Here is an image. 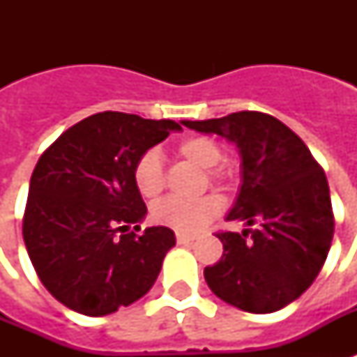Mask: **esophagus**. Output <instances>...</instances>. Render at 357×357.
Returning <instances> with one entry per match:
<instances>
[{"mask_svg": "<svg viewBox=\"0 0 357 357\" xmlns=\"http://www.w3.org/2000/svg\"><path fill=\"white\" fill-rule=\"evenodd\" d=\"M176 241H178L179 244H189L195 241V237L192 235H185V234H178L176 235Z\"/></svg>", "mask_w": 357, "mask_h": 357, "instance_id": "1", "label": "esophagus"}]
</instances>
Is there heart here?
Here are the masks:
<instances>
[{"mask_svg": "<svg viewBox=\"0 0 357 357\" xmlns=\"http://www.w3.org/2000/svg\"><path fill=\"white\" fill-rule=\"evenodd\" d=\"M179 157L200 168H206L207 179L213 183L228 185L234 178V170L226 165H220L222 150L218 142L204 135H192L179 140L176 146ZM133 183L144 198H155L165 185V172L159 153L153 150L144 151L137 159L133 167ZM220 213V200L217 196H202L196 200H183L168 196L165 200L157 202L151 207V217L162 226L176 229L179 234H196L207 222Z\"/></svg>", "mask_w": 357, "mask_h": 357, "instance_id": "b5f03b06", "label": "heart"}]
</instances>
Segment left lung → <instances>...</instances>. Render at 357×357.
I'll return each instance as SVG.
<instances>
[{"instance_id":"obj_1","label":"left lung","mask_w":357,"mask_h":357,"mask_svg":"<svg viewBox=\"0 0 357 357\" xmlns=\"http://www.w3.org/2000/svg\"><path fill=\"white\" fill-rule=\"evenodd\" d=\"M238 148L243 185L228 220L243 234L220 231L224 254L204 276L218 298L248 313H272L294 302L319 276L333 238L330 187L304 140L257 111L183 120Z\"/></svg>"}]
</instances>
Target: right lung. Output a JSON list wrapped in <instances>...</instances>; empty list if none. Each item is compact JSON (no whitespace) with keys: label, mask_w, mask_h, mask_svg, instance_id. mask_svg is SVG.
I'll return each mask as SVG.
<instances>
[{"label":"right lung","mask_w":357,"mask_h":357,"mask_svg":"<svg viewBox=\"0 0 357 357\" xmlns=\"http://www.w3.org/2000/svg\"><path fill=\"white\" fill-rule=\"evenodd\" d=\"M181 126L137 114H92L66 129L36 162L24 243L42 285L70 310L103 317L142 298L176 237L139 222L146 204L133 183L144 151Z\"/></svg>","instance_id":"1"}]
</instances>
